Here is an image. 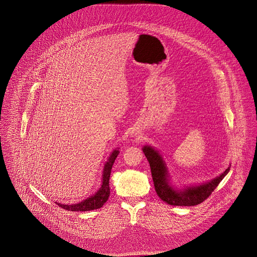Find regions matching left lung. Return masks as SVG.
<instances>
[{"instance_id": "left-lung-1", "label": "left lung", "mask_w": 257, "mask_h": 257, "mask_svg": "<svg viewBox=\"0 0 257 257\" xmlns=\"http://www.w3.org/2000/svg\"><path fill=\"white\" fill-rule=\"evenodd\" d=\"M143 151L149 162L157 195L163 201L173 206H195L203 202L228 173L231 166L229 165L219 176L207 182L177 187L171 182L170 171L159 150L151 146H145Z\"/></svg>"}]
</instances>
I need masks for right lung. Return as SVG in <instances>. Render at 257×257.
Listing matches in <instances>:
<instances>
[{
    "label": "right lung",
    "instance_id": "obj_1",
    "mask_svg": "<svg viewBox=\"0 0 257 257\" xmlns=\"http://www.w3.org/2000/svg\"><path fill=\"white\" fill-rule=\"evenodd\" d=\"M119 153L118 148L113 149L112 152L110 153L109 158L107 160V162L104 165V169L102 171V181H101V186L98 189L97 192L86 198L85 200L79 202V203H75V204H61L59 202H56L60 207L66 209L68 211H90V210H94L101 208L104 203L108 200L109 196H110V171L112 165L114 163V160L116 159L117 155Z\"/></svg>",
    "mask_w": 257,
    "mask_h": 257
}]
</instances>
